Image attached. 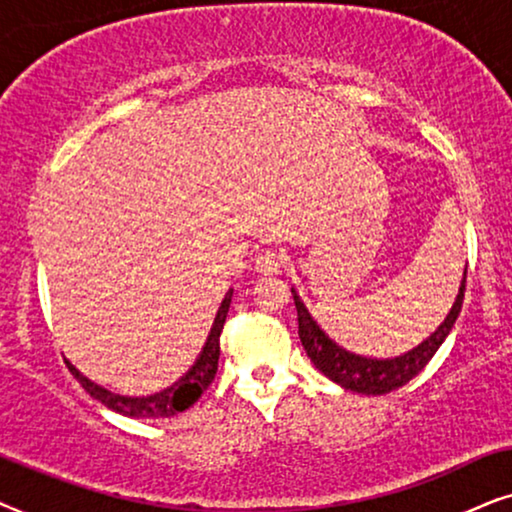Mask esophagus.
Here are the masks:
<instances>
[{
  "mask_svg": "<svg viewBox=\"0 0 512 512\" xmlns=\"http://www.w3.org/2000/svg\"><path fill=\"white\" fill-rule=\"evenodd\" d=\"M281 267H283V255L278 250H274V248L262 250L260 255L255 257V269L260 271V274H264V276L278 274V271H281Z\"/></svg>",
  "mask_w": 512,
  "mask_h": 512,
  "instance_id": "1",
  "label": "esophagus"
}]
</instances>
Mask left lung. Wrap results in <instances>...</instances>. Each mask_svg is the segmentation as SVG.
<instances>
[{
	"instance_id": "8db88e82",
	"label": "left lung",
	"mask_w": 512,
	"mask_h": 512,
	"mask_svg": "<svg viewBox=\"0 0 512 512\" xmlns=\"http://www.w3.org/2000/svg\"><path fill=\"white\" fill-rule=\"evenodd\" d=\"M463 292H466V274H463L459 295H456V302L452 306V311L447 313L445 323H442L426 342H421L417 349L407 351L405 356L391 360L363 358L342 349V346H337L323 330H320L318 323L311 318V313L306 311V306L302 304V299L297 297L295 290H292V299H295L297 309L299 339H302V346L306 356L311 358V363L316 365L327 379L349 388V391L365 395H384L395 391V388L405 386L407 381H412L428 365V360L435 356V351L440 349L449 332H452L456 318H459Z\"/></svg>"
}]
</instances>
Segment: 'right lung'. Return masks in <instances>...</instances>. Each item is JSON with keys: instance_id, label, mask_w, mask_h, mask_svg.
Listing matches in <instances>:
<instances>
[{"instance_id": "1", "label": "right lung", "mask_w": 512, "mask_h": 512, "mask_svg": "<svg viewBox=\"0 0 512 512\" xmlns=\"http://www.w3.org/2000/svg\"><path fill=\"white\" fill-rule=\"evenodd\" d=\"M231 295L234 290H229L222 299V306L217 309L215 323L210 327V335L206 339V346H203L199 358L192 365L185 377L180 381H175L170 388H163L161 393L147 395V398H131V395H119L107 391L105 386L95 384L88 377H84L77 367H74L70 360H65L70 372L74 374V379L79 381L81 386L86 388L88 393L93 395L95 400H100L102 405H107L109 410L124 414V417H133V419H166V417H175L177 412H185L187 407H192L196 400L201 398V393L213 384L215 372H217V360H220V335L224 320H227L229 313V304H231Z\"/></svg>"}]
</instances>
